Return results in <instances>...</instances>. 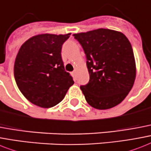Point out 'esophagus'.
I'll return each mask as SVG.
<instances>
[{"instance_id": "1", "label": "esophagus", "mask_w": 151, "mask_h": 151, "mask_svg": "<svg viewBox=\"0 0 151 151\" xmlns=\"http://www.w3.org/2000/svg\"><path fill=\"white\" fill-rule=\"evenodd\" d=\"M76 73H77V71H76V70H73V71L72 72V75H73V77H74V78L76 77Z\"/></svg>"}]
</instances>
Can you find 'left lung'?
Returning a JSON list of instances; mask_svg holds the SVG:
<instances>
[{
    "mask_svg": "<svg viewBox=\"0 0 151 151\" xmlns=\"http://www.w3.org/2000/svg\"><path fill=\"white\" fill-rule=\"evenodd\" d=\"M73 35L86 55L90 80L81 89L87 102L100 110L121 103L133 88L137 74L133 48L127 36L108 29Z\"/></svg>",
    "mask_w": 151,
    "mask_h": 151,
    "instance_id": "obj_1",
    "label": "left lung"
}]
</instances>
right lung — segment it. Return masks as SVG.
Here are the masks:
<instances>
[{"label": "right lung", "instance_id": "add662e5", "mask_svg": "<svg viewBox=\"0 0 151 151\" xmlns=\"http://www.w3.org/2000/svg\"><path fill=\"white\" fill-rule=\"evenodd\" d=\"M71 33L40 34L20 47L14 66L16 84L22 95L34 105L51 108L60 103L73 84L65 71L62 45Z\"/></svg>", "mask_w": 151, "mask_h": 151}]
</instances>
